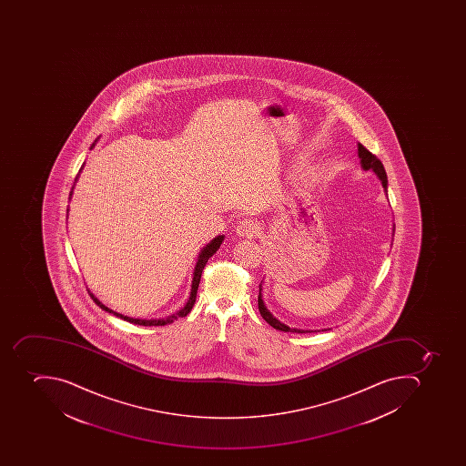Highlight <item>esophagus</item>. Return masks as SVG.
<instances>
[{"label":"esophagus","instance_id":"obj_1","mask_svg":"<svg viewBox=\"0 0 466 466\" xmlns=\"http://www.w3.org/2000/svg\"><path fill=\"white\" fill-rule=\"evenodd\" d=\"M258 231H259V228H258L257 221L250 220V218L240 221L236 228V233L240 238H253V236H257Z\"/></svg>","mask_w":466,"mask_h":466}]
</instances>
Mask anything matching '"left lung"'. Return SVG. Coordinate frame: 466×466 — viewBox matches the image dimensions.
<instances>
[{
  "label": "left lung",
  "mask_w": 466,
  "mask_h": 466,
  "mask_svg": "<svg viewBox=\"0 0 466 466\" xmlns=\"http://www.w3.org/2000/svg\"><path fill=\"white\" fill-rule=\"evenodd\" d=\"M357 150H359V158L360 165H361V169L364 172L367 170H371V172L379 177L380 180L381 187H383V191H385L386 197H388V177H386L385 167L381 165L380 160H379L374 154H371L370 151L367 150L366 147L363 144H357ZM395 235V224H392V236ZM264 282V281H262ZM262 282L259 284V296H258V308H259L260 316L267 320L272 328H275L277 330H282V332H293V334H308V332H316V330H309V329H297V328H289L286 323L279 322L274 315H272L269 310H268L267 306H265L264 300H262Z\"/></svg>",
  "instance_id": "left-lung-1"
}]
</instances>
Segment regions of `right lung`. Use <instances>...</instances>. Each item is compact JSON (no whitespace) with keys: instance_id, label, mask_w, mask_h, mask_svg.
<instances>
[{"instance_id":"obj_1","label":"right lung","mask_w":466,"mask_h":466,"mask_svg":"<svg viewBox=\"0 0 466 466\" xmlns=\"http://www.w3.org/2000/svg\"><path fill=\"white\" fill-rule=\"evenodd\" d=\"M99 139V138H97ZM97 139H96L95 143L90 147V150L95 148L96 143H97ZM85 169V163L81 166L80 172H78L77 177H76V182L78 180V177H80L81 170ZM74 182V185H76ZM73 189L70 192V199L73 197ZM66 213H68V208H66ZM68 216V214H66ZM224 236H217L214 238L208 245L204 246L201 250H199L198 258H197V262H195L194 272H192V282H191V293H189V297H187V303H185L184 308L177 310V313H173V315L167 316L165 319H138V318H129V316L122 315V313L114 312L112 309L107 308L102 301L95 296V294L90 293V297H92L93 301H95L97 306H99L102 310L105 312L112 313V315L116 316V318H121V319L127 320L129 323H136V325H143V327H163V325H169V323L175 322V320L179 319V318H185L187 313L191 312L192 308H194L195 300H197V291H198L199 281H201V274L202 269L206 267L207 262H208L209 258L213 257L214 253L217 250L220 249L221 243H223Z\"/></svg>"}]
</instances>
